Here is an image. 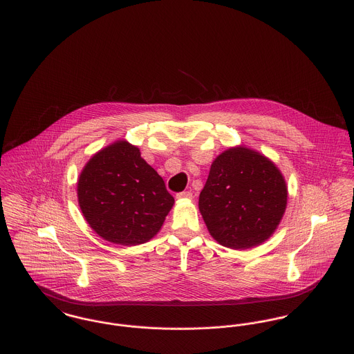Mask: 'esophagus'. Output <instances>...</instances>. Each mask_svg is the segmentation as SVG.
Masks as SVG:
<instances>
[{
  "mask_svg": "<svg viewBox=\"0 0 354 354\" xmlns=\"http://www.w3.org/2000/svg\"><path fill=\"white\" fill-rule=\"evenodd\" d=\"M192 197H193L192 192H180V193L176 194V198H178V200H190Z\"/></svg>",
  "mask_w": 354,
  "mask_h": 354,
  "instance_id": "34e87169",
  "label": "esophagus"
}]
</instances>
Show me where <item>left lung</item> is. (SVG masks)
<instances>
[{
	"mask_svg": "<svg viewBox=\"0 0 354 354\" xmlns=\"http://www.w3.org/2000/svg\"><path fill=\"white\" fill-rule=\"evenodd\" d=\"M287 204L282 174L260 153L234 147L213 161L198 207L213 238L231 249L268 239Z\"/></svg>",
	"mask_w": 354,
	"mask_h": 354,
	"instance_id": "obj_1",
	"label": "left lung"
}]
</instances>
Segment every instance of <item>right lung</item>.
I'll list each match as a JSON object with an SVG mask.
<instances>
[{"label":"right lung","instance_id":"obj_1","mask_svg":"<svg viewBox=\"0 0 354 354\" xmlns=\"http://www.w3.org/2000/svg\"><path fill=\"white\" fill-rule=\"evenodd\" d=\"M77 200L100 236L126 246L151 239L174 205L162 178L126 141L90 158L79 176Z\"/></svg>","mask_w":354,"mask_h":354}]
</instances>
